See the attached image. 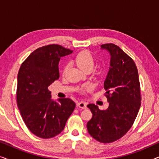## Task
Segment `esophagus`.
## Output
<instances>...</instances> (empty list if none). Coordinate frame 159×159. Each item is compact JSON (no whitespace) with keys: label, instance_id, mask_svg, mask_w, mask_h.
<instances>
[{"label":"esophagus","instance_id":"esophagus-1","mask_svg":"<svg viewBox=\"0 0 159 159\" xmlns=\"http://www.w3.org/2000/svg\"><path fill=\"white\" fill-rule=\"evenodd\" d=\"M77 106L79 108H82V109H85L87 108V104L86 103H84V102H79V103H77Z\"/></svg>","mask_w":159,"mask_h":159}]
</instances>
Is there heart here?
Masks as SVG:
<instances>
[{
	"label": "heart",
	"mask_w": 159,
	"mask_h": 159,
	"mask_svg": "<svg viewBox=\"0 0 159 159\" xmlns=\"http://www.w3.org/2000/svg\"><path fill=\"white\" fill-rule=\"evenodd\" d=\"M74 61L83 71L92 69L95 64L94 58L90 52L88 51H82L77 53V55L75 56V59H74ZM67 69H68V65H66L64 68V73H66ZM91 89H92V86L88 85L85 87L84 90H90Z\"/></svg>",
	"instance_id": "b5f03b06"
}]
</instances>
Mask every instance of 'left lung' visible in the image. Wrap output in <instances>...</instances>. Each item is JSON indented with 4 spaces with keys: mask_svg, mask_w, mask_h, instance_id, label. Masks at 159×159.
Returning <instances> with one entry per match:
<instances>
[{
    "mask_svg": "<svg viewBox=\"0 0 159 159\" xmlns=\"http://www.w3.org/2000/svg\"><path fill=\"white\" fill-rule=\"evenodd\" d=\"M101 47L111 56L109 71L104 82L109 106L107 109L100 110L95 104L88 105L93 116L87 129L96 140L110 143L123 137L133 125L141 104L140 84L132 58L113 43Z\"/></svg>",
    "mask_w": 159,
    "mask_h": 159,
    "instance_id": "left-lung-1",
    "label": "left lung"
}]
</instances>
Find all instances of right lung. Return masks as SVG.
I'll use <instances>...</instances> for the list:
<instances>
[{
  "mask_svg": "<svg viewBox=\"0 0 159 159\" xmlns=\"http://www.w3.org/2000/svg\"><path fill=\"white\" fill-rule=\"evenodd\" d=\"M71 53L61 45H45L32 52L19 69L17 106L28 129L40 138H51L61 133L75 110L72 100L54 101L48 90L50 84L59 78L61 57Z\"/></svg>",
  "mask_w": 159,
  "mask_h": 159,
  "instance_id": "obj_1",
  "label": "right lung"
}]
</instances>
